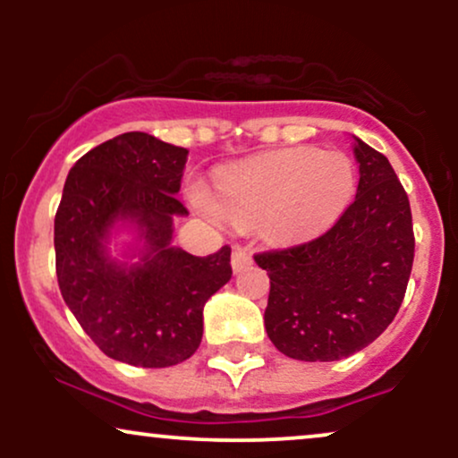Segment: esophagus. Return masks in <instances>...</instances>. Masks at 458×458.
Listing matches in <instances>:
<instances>
[{
  "label": "esophagus",
  "mask_w": 458,
  "mask_h": 458,
  "mask_svg": "<svg viewBox=\"0 0 458 458\" xmlns=\"http://www.w3.org/2000/svg\"><path fill=\"white\" fill-rule=\"evenodd\" d=\"M251 262H254V259H251L250 251L243 250V247H234V251H233V271L234 273L247 269Z\"/></svg>",
  "instance_id": "1"
}]
</instances>
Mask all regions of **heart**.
<instances>
[{
  "instance_id": "heart-1",
  "label": "heart",
  "mask_w": 458,
  "mask_h": 458,
  "mask_svg": "<svg viewBox=\"0 0 458 458\" xmlns=\"http://www.w3.org/2000/svg\"><path fill=\"white\" fill-rule=\"evenodd\" d=\"M355 193V167L343 152L314 146L284 148L225 167L217 202L202 187L193 199L204 213L219 208L241 228L259 225L276 243L306 239L338 219Z\"/></svg>"
}]
</instances>
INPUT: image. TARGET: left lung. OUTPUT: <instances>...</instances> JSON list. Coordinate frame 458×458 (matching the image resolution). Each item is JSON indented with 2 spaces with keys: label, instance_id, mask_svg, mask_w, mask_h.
Segmentation results:
<instances>
[{
  "label": "left lung",
  "instance_id": "8db88e82",
  "mask_svg": "<svg viewBox=\"0 0 458 458\" xmlns=\"http://www.w3.org/2000/svg\"><path fill=\"white\" fill-rule=\"evenodd\" d=\"M360 185L327 233L254 254L269 276L265 327L301 361H335L377 340L401 308L413 267L407 191L386 155L355 138Z\"/></svg>",
  "mask_w": 458,
  "mask_h": 458
}]
</instances>
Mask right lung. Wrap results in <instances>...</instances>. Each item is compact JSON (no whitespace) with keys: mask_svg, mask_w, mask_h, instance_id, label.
<instances>
[{"mask_svg":"<svg viewBox=\"0 0 458 458\" xmlns=\"http://www.w3.org/2000/svg\"><path fill=\"white\" fill-rule=\"evenodd\" d=\"M187 148L131 131L79 159L55 213V273L62 297L92 343L141 368L185 361L202 340V310L233 276L230 247L199 259L172 247V219ZM129 221L145 247L127 267L108 259L111 228Z\"/></svg>","mask_w":458,"mask_h":458,"instance_id":"obj_1","label":"right lung"}]
</instances>
